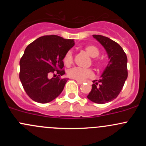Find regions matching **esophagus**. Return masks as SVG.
<instances>
[{"label": "esophagus", "mask_w": 146, "mask_h": 146, "mask_svg": "<svg viewBox=\"0 0 146 146\" xmlns=\"http://www.w3.org/2000/svg\"><path fill=\"white\" fill-rule=\"evenodd\" d=\"M77 83L79 84V85H81V84L82 83V81H79V80H77Z\"/></svg>", "instance_id": "esophagus-1"}]
</instances>
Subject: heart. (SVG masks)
Masks as SVG:
<instances>
[{"mask_svg": "<svg viewBox=\"0 0 146 146\" xmlns=\"http://www.w3.org/2000/svg\"><path fill=\"white\" fill-rule=\"evenodd\" d=\"M86 52L92 58H95L99 55V50L95 46L89 45L85 47ZM73 55L71 51H68L65 55L64 61L66 66H69L73 63ZM68 76L70 78L75 79L79 81H84L88 78L94 77V73L91 69H83L78 67H74L70 68L68 71Z\"/></svg>", "mask_w": 146, "mask_h": 146, "instance_id": "heart-1", "label": "heart"}]
</instances>
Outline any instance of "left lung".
Returning a JSON list of instances; mask_svg holds the SVG:
<instances>
[{
	"label": "left lung",
	"instance_id": "1",
	"mask_svg": "<svg viewBox=\"0 0 146 146\" xmlns=\"http://www.w3.org/2000/svg\"><path fill=\"white\" fill-rule=\"evenodd\" d=\"M105 49L110 59L100 79L93 80L87 98L97 104H105L117 98L128 77L127 57L117 42L102 35H92Z\"/></svg>",
	"mask_w": 146,
	"mask_h": 146
}]
</instances>
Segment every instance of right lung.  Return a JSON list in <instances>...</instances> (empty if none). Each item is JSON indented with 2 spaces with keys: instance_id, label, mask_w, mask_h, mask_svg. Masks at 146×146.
I'll use <instances>...</instances> for the list:
<instances>
[{
  "instance_id": "add662e5",
  "label": "right lung",
  "mask_w": 146,
  "mask_h": 146,
  "mask_svg": "<svg viewBox=\"0 0 146 146\" xmlns=\"http://www.w3.org/2000/svg\"><path fill=\"white\" fill-rule=\"evenodd\" d=\"M75 44L74 39L57 35L39 37L29 44L20 61V79L28 96L36 102L48 103L62 92L68 78L65 74L64 60ZM56 72L59 76L49 79L48 75Z\"/></svg>"
}]
</instances>
